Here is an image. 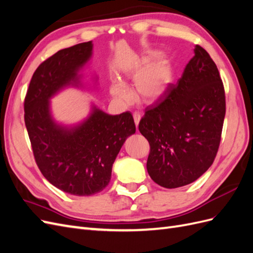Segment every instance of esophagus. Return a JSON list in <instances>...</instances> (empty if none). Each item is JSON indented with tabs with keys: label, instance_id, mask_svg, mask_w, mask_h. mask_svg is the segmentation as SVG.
<instances>
[{
	"label": "esophagus",
	"instance_id": "esophagus-1",
	"mask_svg": "<svg viewBox=\"0 0 253 253\" xmlns=\"http://www.w3.org/2000/svg\"><path fill=\"white\" fill-rule=\"evenodd\" d=\"M133 118H134V122H135L136 126H138V125H139V121H140V119H141V115H140V113H139V112H135V113L133 114Z\"/></svg>",
	"mask_w": 253,
	"mask_h": 253
}]
</instances>
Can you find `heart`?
Returning a JSON list of instances; mask_svg holds the SVG:
<instances>
[{
	"label": "heart",
	"instance_id": "b5f03b06",
	"mask_svg": "<svg viewBox=\"0 0 253 253\" xmlns=\"http://www.w3.org/2000/svg\"><path fill=\"white\" fill-rule=\"evenodd\" d=\"M135 81L136 95L143 102H154L163 97L173 79V68L170 61L160 56L150 64V59H143L129 71ZM110 94L119 102H127L132 99L131 90L126 84L114 79L110 86Z\"/></svg>",
	"mask_w": 253,
	"mask_h": 253
}]
</instances>
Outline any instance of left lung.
<instances>
[{
	"instance_id": "left-lung-1",
	"label": "left lung",
	"mask_w": 253,
	"mask_h": 253,
	"mask_svg": "<svg viewBox=\"0 0 253 253\" xmlns=\"http://www.w3.org/2000/svg\"><path fill=\"white\" fill-rule=\"evenodd\" d=\"M225 114V89L216 64L196 45L177 83L170 84L139 122L150 143V177L168 189L201 177L216 156Z\"/></svg>"
}]
</instances>
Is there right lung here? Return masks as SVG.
<instances>
[{
	"label": "right lung",
	"mask_w": 253,
	"mask_h": 253,
	"mask_svg": "<svg viewBox=\"0 0 253 253\" xmlns=\"http://www.w3.org/2000/svg\"><path fill=\"white\" fill-rule=\"evenodd\" d=\"M93 53V43L61 49L39 65L24 101V120L36 163L52 186L76 196L96 194L109 185L113 164L136 132L132 114L109 115L91 106L78 125H59L50 99L67 86H81L79 71Z\"/></svg>",
	"instance_id": "right-lung-1"
}]
</instances>
